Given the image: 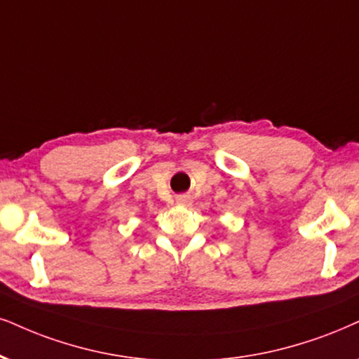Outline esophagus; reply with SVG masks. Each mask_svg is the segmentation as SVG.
<instances>
[{
	"label": "esophagus",
	"instance_id": "1",
	"mask_svg": "<svg viewBox=\"0 0 359 359\" xmlns=\"http://www.w3.org/2000/svg\"><path fill=\"white\" fill-rule=\"evenodd\" d=\"M176 203H178L180 206H191V196H188V194H181V196L176 198Z\"/></svg>",
	"mask_w": 359,
	"mask_h": 359
}]
</instances>
